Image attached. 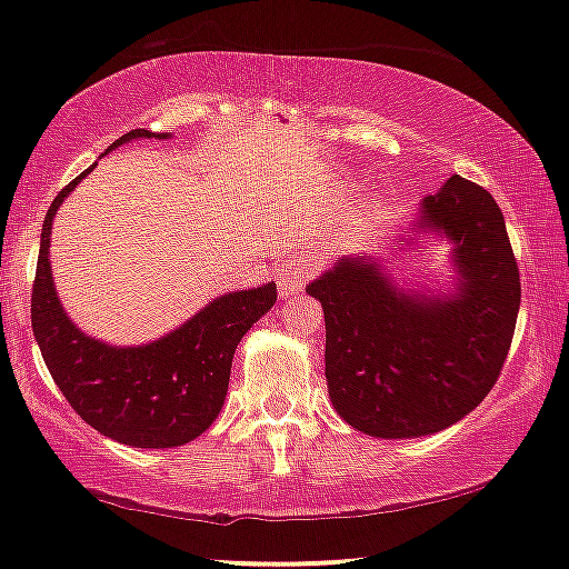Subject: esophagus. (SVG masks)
Returning a JSON list of instances; mask_svg holds the SVG:
<instances>
[{
	"label": "esophagus",
	"mask_w": 569,
	"mask_h": 569,
	"mask_svg": "<svg viewBox=\"0 0 569 569\" xmlns=\"http://www.w3.org/2000/svg\"><path fill=\"white\" fill-rule=\"evenodd\" d=\"M308 273H311V261L306 256H292L277 266V290L279 298L287 300L300 296L306 287Z\"/></svg>",
	"instance_id": "1"
}]
</instances>
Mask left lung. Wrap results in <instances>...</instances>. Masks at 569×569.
I'll return each mask as SVG.
<instances>
[{
  "label": "left lung",
  "instance_id": "left-lung-1",
  "mask_svg": "<svg viewBox=\"0 0 569 569\" xmlns=\"http://www.w3.org/2000/svg\"><path fill=\"white\" fill-rule=\"evenodd\" d=\"M427 244L446 248L440 282H401L390 261L353 252L306 287L325 308L329 401L371 438H422L465 419L499 380L515 335L520 271L486 189L451 177L390 250Z\"/></svg>",
  "mask_w": 569,
  "mask_h": 569
}]
</instances>
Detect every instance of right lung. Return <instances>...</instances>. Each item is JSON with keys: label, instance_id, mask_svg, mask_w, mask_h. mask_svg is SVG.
Wrapping results in <instances>:
<instances>
[{"label": "right lung", "instance_id": "right-lung-1", "mask_svg": "<svg viewBox=\"0 0 569 569\" xmlns=\"http://www.w3.org/2000/svg\"><path fill=\"white\" fill-rule=\"evenodd\" d=\"M134 139L163 142L171 134L134 129L116 139L108 152ZM89 171L70 181L47 210L31 296L33 335L54 385L97 432L134 448L184 446L221 413L234 350L277 303V284L223 292L184 325L139 346L91 338L62 308L49 263L54 216Z\"/></svg>", "mask_w": 569, "mask_h": 569}]
</instances>
